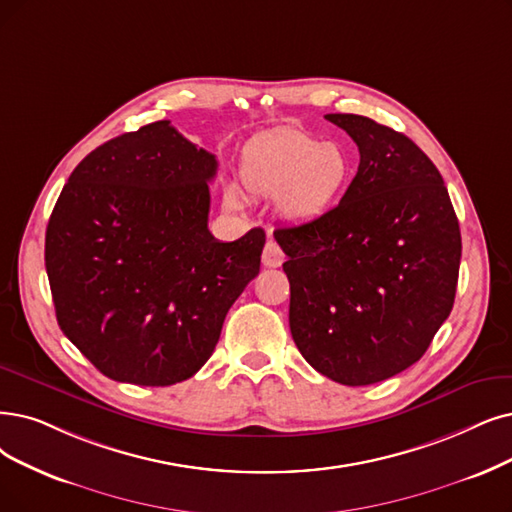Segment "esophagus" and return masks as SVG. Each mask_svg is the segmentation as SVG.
Wrapping results in <instances>:
<instances>
[{"mask_svg":"<svg viewBox=\"0 0 512 512\" xmlns=\"http://www.w3.org/2000/svg\"><path fill=\"white\" fill-rule=\"evenodd\" d=\"M283 250L279 248V245L275 241H267V245H264V252H262V264L264 267H271V269H277L283 264Z\"/></svg>","mask_w":512,"mask_h":512,"instance_id":"esophagus-1","label":"esophagus"}]
</instances>
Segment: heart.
Listing matches in <instances>:
<instances>
[{
  "mask_svg": "<svg viewBox=\"0 0 512 512\" xmlns=\"http://www.w3.org/2000/svg\"><path fill=\"white\" fill-rule=\"evenodd\" d=\"M243 182L252 193L279 195L281 212L313 220L334 208L355 172L351 151L304 130H281L260 140L243 161ZM239 206L237 191L227 195Z\"/></svg>",
  "mask_w": 512,
  "mask_h": 512,
  "instance_id": "heart-1",
  "label": "heart"
}]
</instances>
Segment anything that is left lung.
I'll use <instances>...</instances> for the list:
<instances>
[{"label": "left lung", "mask_w": 512, "mask_h": 512, "mask_svg": "<svg viewBox=\"0 0 512 512\" xmlns=\"http://www.w3.org/2000/svg\"><path fill=\"white\" fill-rule=\"evenodd\" d=\"M359 147L336 208L273 235L288 256L290 330L315 370L346 386L414 365L452 313L462 239L435 163L401 132L325 115Z\"/></svg>", "instance_id": "obj_1"}]
</instances>
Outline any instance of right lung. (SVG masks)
<instances>
[{
    "label": "right lung",
    "mask_w": 512,
    "mask_h": 512,
    "mask_svg": "<svg viewBox=\"0 0 512 512\" xmlns=\"http://www.w3.org/2000/svg\"><path fill=\"white\" fill-rule=\"evenodd\" d=\"M218 161L168 119L81 159L46 231L56 319L117 382L170 386L210 359L224 317L260 271L264 231L208 229Z\"/></svg>",
    "instance_id": "1"
}]
</instances>
